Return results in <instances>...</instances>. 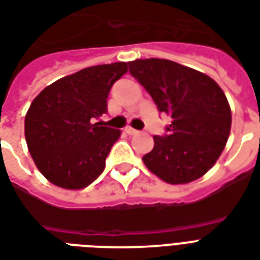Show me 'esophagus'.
<instances>
[{
	"label": "esophagus",
	"mask_w": 260,
	"mask_h": 260,
	"mask_svg": "<svg viewBox=\"0 0 260 260\" xmlns=\"http://www.w3.org/2000/svg\"><path fill=\"white\" fill-rule=\"evenodd\" d=\"M124 132L127 133L128 136H136V134H138V130H136V128H133V127H130V126H128V127H126L124 128Z\"/></svg>",
	"instance_id": "1"
}]
</instances>
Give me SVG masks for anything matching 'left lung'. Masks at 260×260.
Returning a JSON list of instances; mask_svg holds the SVG:
<instances>
[{"mask_svg": "<svg viewBox=\"0 0 260 260\" xmlns=\"http://www.w3.org/2000/svg\"><path fill=\"white\" fill-rule=\"evenodd\" d=\"M128 72L152 96L160 112L171 116L167 134L154 136L145 154L150 172L171 184L203 176L224 150L232 114L218 84L206 74L168 59L128 62Z\"/></svg>", "mask_w": 260, "mask_h": 260, "instance_id": "1", "label": "left lung"}]
</instances>
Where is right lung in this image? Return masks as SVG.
<instances>
[{"label": "right lung", "instance_id": "1", "mask_svg": "<svg viewBox=\"0 0 260 260\" xmlns=\"http://www.w3.org/2000/svg\"><path fill=\"white\" fill-rule=\"evenodd\" d=\"M127 65L115 62L85 68L46 86L34 99L24 133L28 150L48 182L80 190L104 171L120 130L93 122L107 112L108 93Z\"/></svg>", "mask_w": 260, "mask_h": 260}]
</instances>
